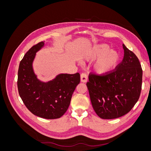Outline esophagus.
Listing matches in <instances>:
<instances>
[{
    "instance_id": "1",
    "label": "esophagus",
    "mask_w": 151,
    "mask_h": 151,
    "mask_svg": "<svg viewBox=\"0 0 151 151\" xmlns=\"http://www.w3.org/2000/svg\"><path fill=\"white\" fill-rule=\"evenodd\" d=\"M81 82H83V83H86L87 81H88V76L85 74V73H83L81 75Z\"/></svg>"
}]
</instances>
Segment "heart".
I'll return each mask as SVG.
<instances>
[{
    "mask_svg": "<svg viewBox=\"0 0 151 151\" xmlns=\"http://www.w3.org/2000/svg\"><path fill=\"white\" fill-rule=\"evenodd\" d=\"M98 58L94 65V69L99 74H106L117 66L120 55L115 50H109V47L105 44L94 47L85 55L87 60H94Z\"/></svg>",
    "mask_w": 151,
    "mask_h": 151,
    "instance_id": "1",
    "label": "heart"
}]
</instances>
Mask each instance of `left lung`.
<instances>
[{"label": "left lung", "mask_w": 151, "mask_h": 151, "mask_svg": "<svg viewBox=\"0 0 151 151\" xmlns=\"http://www.w3.org/2000/svg\"><path fill=\"white\" fill-rule=\"evenodd\" d=\"M124 57L115 70L106 74L90 73L86 83L96 113L103 119L126 115L139 99L142 69L135 54L123 44Z\"/></svg>", "instance_id": "left-lung-1"}]
</instances>
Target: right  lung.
<instances>
[{
    "label": "right lung",
    "instance_id": "right-lung-1",
    "mask_svg": "<svg viewBox=\"0 0 151 151\" xmlns=\"http://www.w3.org/2000/svg\"><path fill=\"white\" fill-rule=\"evenodd\" d=\"M44 44L41 42L32 47L20 62L17 88L22 101L32 113L46 119H56L68 108L72 94L80 83V74H61L47 83L38 79L33 62Z\"/></svg>",
    "mask_w": 151,
    "mask_h": 151
}]
</instances>
